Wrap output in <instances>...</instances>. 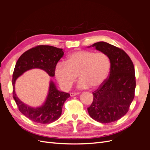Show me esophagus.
Wrapping results in <instances>:
<instances>
[{"label": "esophagus", "mask_w": 150, "mask_h": 150, "mask_svg": "<svg viewBox=\"0 0 150 150\" xmlns=\"http://www.w3.org/2000/svg\"><path fill=\"white\" fill-rule=\"evenodd\" d=\"M78 94H79V93H70V95L71 97L75 96H76V95H78Z\"/></svg>", "instance_id": "esophagus-1"}]
</instances>
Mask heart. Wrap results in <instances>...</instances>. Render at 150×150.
<instances>
[{
	"label": "heart",
	"mask_w": 150,
	"mask_h": 150,
	"mask_svg": "<svg viewBox=\"0 0 150 150\" xmlns=\"http://www.w3.org/2000/svg\"><path fill=\"white\" fill-rule=\"evenodd\" d=\"M111 63L107 54L87 50H78L69 54L66 63L59 62L54 75L61 88L69 90L75 82L77 75L80 79V89L98 88L105 82L110 71Z\"/></svg>",
	"instance_id": "obj_1"
}]
</instances>
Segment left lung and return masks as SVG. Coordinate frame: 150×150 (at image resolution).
Wrapping results in <instances>:
<instances>
[{"instance_id":"left-lung-1","label":"left lung","mask_w":150,"mask_h":150,"mask_svg":"<svg viewBox=\"0 0 150 150\" xmlns=\"http://www.w3.org/2000/svg\"><path fill=\"white\" fill-rule=\"evenodd\" d=\"M107 54L111 67L108 78L93 94L88 108L89 116L96 121L109 123L125 116L134 97L136 79L132 61L123 50L105 42L91 46Z\"/></svg>"}]
</instances>
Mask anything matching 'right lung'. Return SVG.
I'll list each match as a JSON object with an SVG mask.
<instances>
[{"label": "right lung", "mask_w": 150, "mask_h": 150, "mask_svg": "<svg viewBox=\"0 0 150 150\" xmlns=\"http://www.w3.org/2000/svg\"><path fill=\"white\" fill-rule=\"evenodd\" d=\"M63 55L62 49L40 45L25 51L16 62L12 76L13 98L19 111L33 121L47 124L57 120L61 116L62 106L70 94L59 91L56 84L51 81L46 101L42 106L33 108L21 101L17 96L15 93L16 81L24 72L35 68L42 69L49 76L54 77L55 67Z\"/></svg>", "instance_id": "1"}]
</instances>
